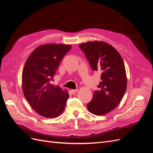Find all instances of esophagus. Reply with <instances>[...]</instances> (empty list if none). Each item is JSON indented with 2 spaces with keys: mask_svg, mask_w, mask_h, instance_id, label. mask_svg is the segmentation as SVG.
I'll return each mask as SVG.
<instances>
[{
  "mask_svg": "<svg viewBox=\"0 0 153 153\" xmlns=\"http://www.w3.org/2000/svg\"><path fill=\"white\" fill-rule=\"evenodd\" d=\"M77 91H78V89H72L71 90V92L73 94H75Z\"/></svg>",
  "mask_w": 153,
  "mask_h": 153,
  "instance_id": "1",
  "label": "esophagus"
}]
</instances>
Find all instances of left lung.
Returning a JSON list of instances; mask_svg holds the SVG:
<instances>
[{
    "label": "left lung",
    "mask_w": 153,
    "mask_h": 153,
    "mask_svg": "<svg viewBox=\"0 0 153 153\" xmlns=\"http://www.w3.org/2000/svg\"><path fill=\"white\" fill-rule=\"evenodd\" d=\"M93 71L101 73L99 89L87 104L89 112L103 115L121 102L127 87L124 64L121 55L112 45L103 41H89L79 45Z\"/></svg>",
    "instance_id": "obj_1"
}]
</instances>
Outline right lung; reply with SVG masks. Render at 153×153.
<instances>
[{
  "instance_id": "right-lung-1",
  "label": "right lung",
  "mask_w": 153,
  "mask_h": 153,
  "mask_svg": "<svg viewBox=\"0 0 153 153\" xmlns=\"http://www.w3.org/2000/svg\"><path fill=\"white\" fill-rule=\"evenodd\" d=\"M70 45L46 44L39 46L27 59L22 72V89L32 109L47 118L56 117L65 108L69 94L50 84Z\"/></svg>"
}]
</instances>
